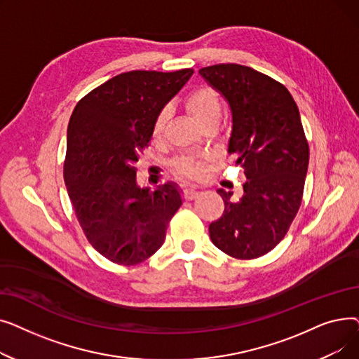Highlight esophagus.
<instances>
[{
  "instance_id": "1",
  "label": "esophagus",
  "mask_w": 359,
  "mask_h": 359,
  "mask_svg": "<svg viewBox=\"0 0 359 359\" xmlns=\"http://www.w3.org/2000/svg\"><path fill=\"white\" fill-rule=\"evenodd\" d=\"M198 195H199V191L195 189V187H186V189L183 191V198H184L186 201H192V199H195Z\"/></svg>"
}]
</instances>
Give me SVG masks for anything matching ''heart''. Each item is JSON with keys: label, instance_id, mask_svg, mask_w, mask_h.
<instances>
[{"label": "heart", "instance_id": "heart-1", "mask_svg": "<svg viewBox=\"0 0 359 359\" xmlns=\"http://www.w3.org/2000/svg\"><path fill=\"white\" fill-rule=\"evenodd\" d=\"M186 107L199 123H205L211 119H219L221 100L218 93L210 86H198L186 96ZM168 121V109H161L153 123V138H160ZM176 172L186 177H199L203 173V161L195 156H186L176 161Z\"/></svg>", "mask_w": 359, "mask_h": 359}]
</instances>
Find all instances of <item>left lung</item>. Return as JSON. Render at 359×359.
Here are the masks:
<instances>
[{
    "instance_id": "1",
    "label": "left lung",
    "mask_w": 359,
    "mask_h": 359,
    "mask_svg": "<svg viewBox=\"0 0 359 359\" xmlns=\"http://www.w3.org/2000/svg\"><path fill=\"white\" fill-rule=\"evenodd\" d=\"M199 74L230 104L229 153L248 179L236 202L217 191L225 206L210 237L231 257L256 259L285 237L303 199L310 153L299 111L285 86L250 67L218 64Z\"/></svg>"
}]
</instances>
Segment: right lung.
Masks as SVG:
<instances>
[{"instance_id":"right-lung-1","label":"right lung","mask_w":359,"mask_h":359,"mask_svg":"<svg viewBox=\"0 0 359 359\" xmlns=\"http://www.w3.org/2000/svg\"><path fill=\"white\" fill-rule=\"evenodd\" d=\"M194 74L129 71L90 91L75 106L67 130L64 180L91 246L118 265H137L164 243L182 205L177 184L154 192L137 184L142 149L157 113Z\"/></svg>"}]
</instances>
